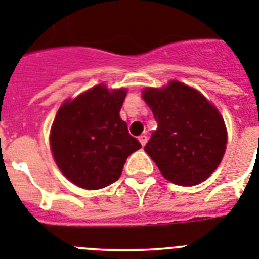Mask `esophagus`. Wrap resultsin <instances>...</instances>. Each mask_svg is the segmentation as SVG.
Wrapping results in <instances>:
<instances>
[{"mask_svg": "<svg viewBox=\"0 0 259 259\" xmlns=\"http://www.w3.org/2000/svg\"><path fill=\"white\" fill-rule=\"evenodd\" d=\"M138 141H140V143L142 145V146H145L147 143V137L146 136H140L138 137Z\"/></svg>", "mask_w": 259, "mask_h": 259, "instance_id": "34e87169", "label": "esophagus"}]
</instances>
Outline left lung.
<instances>
[{"label":"left lung","mask_w":259,"mask_h":259,"mask_svg":"<svg viewBox=\"0 0 259 259\" xmlns=\"http://www.w3.org/2000/svg\"><path fill=\"white\" fill-rule=\"evenodd\" d=\"M158 127L145 146L160 174L179 186H196L212 175L227 150L221 113L203 93L171 80L162 88L142 89Z\"/></svg>","instance_id":"8db88e82"}]
</instances>
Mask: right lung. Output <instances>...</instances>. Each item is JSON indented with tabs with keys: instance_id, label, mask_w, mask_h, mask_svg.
<instances>
[{
	"instance_id": "obj_1",
	"label": "right lung",
	"mask_w": 259,
	"mask_h": 259,
	"mask_svg": "<svg viewBox=\"0 0 259 259\" xmlns=\"http://www.w3.org/2000/svg\"><path fill=\"white\" fill-rule=\"evenodd\" d=\"M127 89L99 84L67 99L50 130V147L56 166L69 182L85 190L114 183L130 154L141 143L119 117Z\"/></svg>"
}]
</instances>
